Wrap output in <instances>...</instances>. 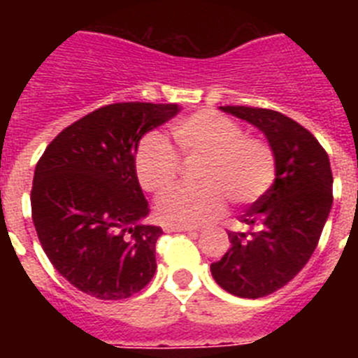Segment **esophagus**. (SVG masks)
<instances>
[{
  "mask_svg": "<svg viewBox=\"0 0 358 358\" xmlns=\"http://www.w3.org/2000/svg\"><path fill=\"white\" fill-rule=\"evenodd\" d=\"M163 229L166 231V233H192V231H199L197 227L194 226H170V224H166Z\"/></svg>",
  "mask_w": 358,
  "mask_h": 358,
  "instance_id": "esophagus-1",
  "label": "esophagus"
}]
</instances>
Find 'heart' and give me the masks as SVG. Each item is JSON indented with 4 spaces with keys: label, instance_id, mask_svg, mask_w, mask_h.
Masks as SVG:
<instances>
[{
    "label": "heart",
    "instance_id": "heart-1",
    "mask_svg": "<svg viewBox=\"0 0 358 358\" xmlns=\"http://www.w3.org/2000/svg\"><path fill=\"white\" fill-rule=\"evenodd\" d=\"M172 136L182 163L202 166L199 189H173L156 202V215L170 226H201L218 218L226 199L235 204H255L276 179L273 148L258 138L245 136L233 120L215 110H199L177 120ZM136 177L148 194L172 188L179 173L176 152L157 132L140 141L134 157Z\"/></svg>",
    "mask_w": 358,
    "mask_h": 358
}]
</instances>
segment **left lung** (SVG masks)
I'll return each instance as SVG.
<instances>
[{
  "instance_id": "left-lung-1",
  "label": "left lung",
  "mask_w": 358,
  "mask_h": 358,
  "mask_svg": "<svg viewBox=\"0 0 358 358\" xmlns=\"http://www.w3.org/2000/svg\"><path fill=\"white\" fill-rule=\"evenodd\" d=\"M264 132L276 159V179L267 194L238 217L231 248L211 264V276L226 292L258 299L285 287L306 265L331 210L330 159L314 134L278 110L226 106Z\"/></svg>"
}]
</instances>
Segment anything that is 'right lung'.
<instances>
[{"label":"right lung","mask_w":358,"mask_h":358,"mask_svg":"<svg viewBox=\"0 0 358 358\" xmlns=\"http://www.w3.org/2000/svg\"><path fill=\"white\" fill-rule=\"evenodd\" d=\"M181 110L177 103L100 107L46 147L34 173L31 218L57 273L98 299H125L156 273L163 229L143 220L148 202L134 157L148 131Z\"/></svg>","instance_id":"right-lung-1"}]
</instances>
